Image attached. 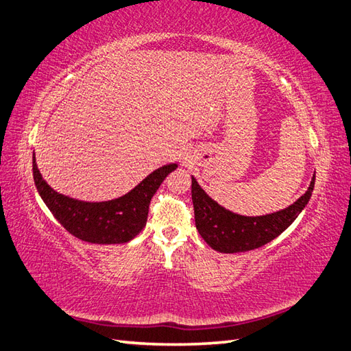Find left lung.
I'll return each mask as SVG.
<instances>
[{"label": "left lung", "instance_id": "1", "mask_svg": "<svg viewBox=\"0 0 351 351\" xmlns=\"http://www.w3.org/2000/svg\"><path fill=\"white\" fill-rule=\"evenodd\" d=\"M314 184L315 174L308 191L291 206L269 215L245 216L231 212L210 198L198 184L197 178L192 176V202L195 210L197 230L206 243L217 252L234 254L252 251L269 243L290 227L306 207L314 192Z\"/></svg>", "mask_w": 351, "mask_h": 351}]
</instances>
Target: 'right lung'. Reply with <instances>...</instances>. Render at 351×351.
<instances>
[{
  "label": "right lung",
  "instance_id": "add662e5",
  "mask_svg": "<svg viewBox=\"0 0 351 351\" xmlns=\"http://www.w3.org/2000/svg\"><path fill=\"white\" fill-rule=\"evenodd\" d=\"M167 163L124 195L108 201H82L53 191L43 180L33 153V177L38 195L56 216V219L73 234L88 243H128L143 231L149 216V206L165 177L177 168Z\"/></svg>",
  "mask_w": 351,
  "mask_h": 351
}]
</instances>
